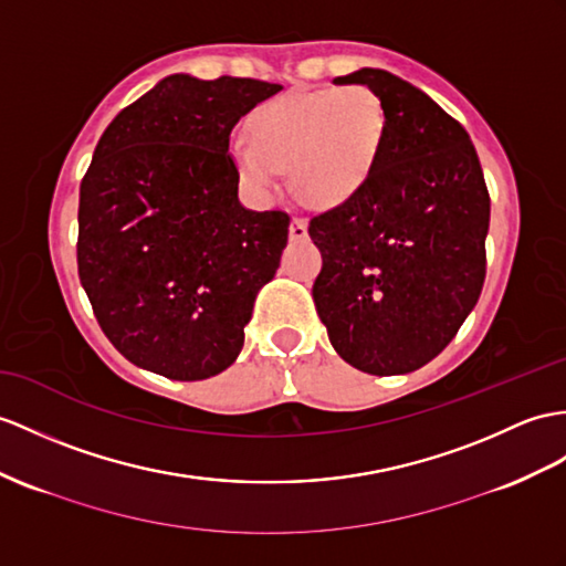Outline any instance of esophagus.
Segmentation results:
<instances>
[{"label": "esophagus", "instance_id": "obj_1", "mask_svg": "<svg viewBox=\"0 0 566 566\" xmlns=\"http://www.w3.org/2000/svg\"><path fill=\"white\" fill-rule=\"evenodd\" d=\"M291 238L293 240H305L307 238V220L305 218H293Z\"/></svg>", "mask_w": 566, "mask_h": 566}]
</instances>
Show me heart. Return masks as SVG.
Here are the masks:
<instances>
[{"instance_id": "obj_1", "label": "heart", "mask_w": 566, "mask_h": 566, "mask_svg": "<svg viewBox=\"0 0 566 566\" xmlns=\"http://www.w3.org/2000/svg\"><path fill=\"white\" fill-rule=\"evenodd\" d=\"M250 144L232 146V163L259 197H271L281 172L310 206H338L365 187L387 136V109L367 86L316 88L256 107Z\"/></svg>"}]
</instances>
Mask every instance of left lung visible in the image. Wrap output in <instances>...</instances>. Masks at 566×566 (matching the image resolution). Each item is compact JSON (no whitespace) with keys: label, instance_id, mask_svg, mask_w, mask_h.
I'll return each mask as SVG.
<instances>
[{"label":"left lung","instance_id":"1","mask_svg":"<svg viewBox=\"0 0 566 566\" xmlns=\"http://www.w3.org/2000/svg\"><path fill=\"white\" fill-rule=\"evenodd\" d=\"M334 84L375 91L387 136L365 187L310 220L322 252L312 297L343 360L406 375L449 346L480 297L488 185L471 136L420 88L384 69Z\"/></svg>","mask_w":566,"mask_h":566}]
</instances>
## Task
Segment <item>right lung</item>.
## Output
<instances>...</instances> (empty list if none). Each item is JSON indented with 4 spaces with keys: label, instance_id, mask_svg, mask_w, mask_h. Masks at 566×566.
I'll use <instances>...</instances> for the list:
<instances>
[{
    "label": "right lung",
    "instance_id": "obj_1",
    "mask_svg": "<svg viewBox=\"0 0 566 566\" xmlns=\"http://www.w3.org/2000/svg\"><path fill=\"white\" fill-rule=\"evenodd\" d=\"M283 86L163 78L107 124L78 197V279L107 340L136 367L197 381L242 350L291 216L238 199L230 132Z\"/></svg>",
    "mask_w": 566,
    "mask_h": 566
}]
</instances>
